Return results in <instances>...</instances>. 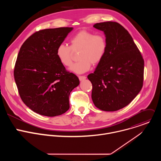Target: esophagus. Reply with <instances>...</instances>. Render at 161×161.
I'll return each instance as SVG.
<instances>
[{
	"instance_id": "34e87169",
	"label": "esophagus",
	"mask_w": 161,
	"mask_h": 161,
	"mask_svg": "<svg viewBox=\"0 0 161 161\" xmlns=\"http://www.w3.org/2000/svg\"><path fill=\"white\" fill-rule=\"evenodd\" d=\"M78 78H79V80H80V81H83V80H85L86 77L85 76H79Z\"/></svg>"
}]
</instances>
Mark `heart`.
<instances>
[{
  "label": "heart",
  "mask_w": 161,
  "mask_h": 161,
  "mask_svg": "<svg viewBox=\"0 0 161 161\" xmlns=\"http://www.w3.org/2000/svg\"><path fill=\"white\" fill-rule=\"evenodd\" d=\"M71 46L60 44L56 50V55L60 63L65 67H69L73 62L74 53H78V62L74 64L70 70L77 74L88 71L91 64L97 65L104 57L108 44L103 34L83 30L76 33L71 39Z\"/></svg>",
  "instance_id": "1"
}]
</instances>
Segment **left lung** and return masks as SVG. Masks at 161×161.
<instances>
[{
    "mask_svg": "<svg viewBox=\"0 0 161 161\" xmlns=\"http://www.w3.org/2000/svg\"><path fill=\"white\" fill-rule=\"evenodd\" d=\"M94 27L104 32L108 47L94 73L87 76L92 84V99L99 109L117 111L142 90L144 60L129 32L119 23H97Z\"/></svg>",
    "mask_w": 161,
    "mask_h": 161,
    "instance_id": "left-lung-1",
    "label": "left lung"
}]
</instances>
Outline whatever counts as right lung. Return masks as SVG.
<instances>
[{
	"label": "right lung",
	"mask_w": 161,
	"mask_h": 161,
	"mask_svg": "<svg viewBox=\"0 0 161 161\" xmlns=\"http://www.w3.org/2000/svg\"><path fill=\"white\" fill-rule=\"evenodd\" d=\"M73 27L36 32L21 45L14 76L22 101L33 111L55 117L69 109V97L80 84L58 59L56 50Z\"/></svg>",
	"instance_id": "right-lung-1"
}]
</instances>
